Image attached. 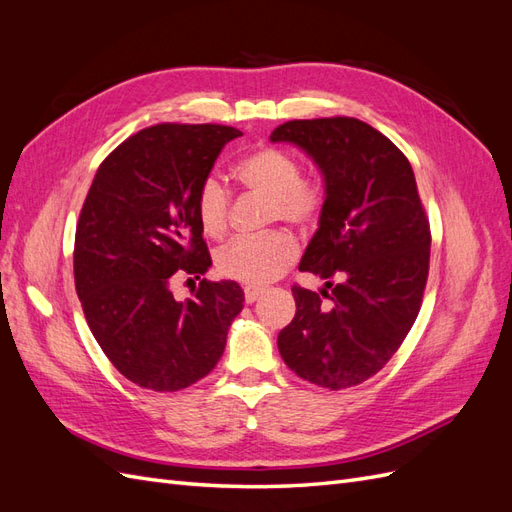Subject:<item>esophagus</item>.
Returning <instances> with one entry per match:
<instances>
[{"instance_id": "esophagus-1", "label": "esophagus", "mask_w": 512, "mask_h": 512, "mask_svg": "<svg viewBox=\"0 0 512 512\" xmlns=\"http://www.w3.org/2000/svg\"><path fill=\"white\" fill-rule=\"evenodd\" d=\"M243 294H245V303H247V305H252L254 301H258V299H260L262 288H256V286H247V288L243 290Z\"/></svg>"}]
</instances>
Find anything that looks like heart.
I'll return each mask as SVG.
<instances>
[{
	"label": "heart",
	"instance_id": "b5f03b06",
	"mask_svg": "<svg viewBox=\"0 0 512 512\" xmlns=\"http://www.w3.org/2000/svg\"><path fill=\"white\" fill-rule=\"evenodd\" d=\"M235 177L245 190L271 200L273 220L307 224L316 220L322 207V192L316 183L301 179V164L288 151L258 147L235 166ZM196 218L207 237L218 239L228 226V192L224 185L207 177L196 194ZM299 247L292 235L273 230L262 237H241L218 252L215 265L230 280L262 286L277 280L294 260Z\"/></svg>",
	"mask_w": 512,
	"mask_h": 512
}]
</instances>
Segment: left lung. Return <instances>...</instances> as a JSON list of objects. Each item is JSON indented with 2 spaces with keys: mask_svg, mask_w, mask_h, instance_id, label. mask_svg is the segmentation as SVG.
<instances>
[{
  "mask_svg": "<svg viewBox=\"0 0 512 512\" xmlns=\"http://www.w3.org/2000/svg\"><path fill=\"white\" fill-rule=\"evenodd\" d=\"M269 138L299 147L324 185L299 265L324 286L292 288L297 314L277 348L299 378L348 389L389 363L421 307L431 235L412 166L389 138L352 117L294 119Z\"/></svg>",
  "mask_w": 512,
  "mask_h": 512,
  "instance_id": "1",
  "label": "left lung"
}]
</instances>
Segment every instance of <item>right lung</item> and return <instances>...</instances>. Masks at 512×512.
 <instances>
[{"label":"right lung","mask_w":512,"mask_h":512,"mask_svg":"<svg viewBox=\"0 0 512 512\" xmlns=\"http://www.w3.org/2000/svg\"><path fill=\"white\" fill-rule=\"evenodd\" d=\"M228 126L160 123L123 141L91 183L76 226L74 284L91 333L119 374L149 391L188 389L218 365L243 309L237 282H207L177 301L173 275L211 267L196 194Z\"/></svg>","instance_id":"right-lung-1"}]
</instances>
